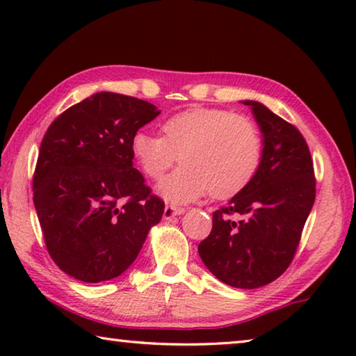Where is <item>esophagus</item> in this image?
<instances>
[{"label":"esophagus","instance_id":"esophagus-1","mask_svg":"<svg viewBox=\"0 0 356 356\" xmlns=\"http://www.w3.org/2000/svg\"><path fill=\"white\" fill-rule=\"evenodd\" d=\"M185 212L184 207H177V206H166L163 210V218L165 220H172L174 216L182 215Z\"/></svg>","mask_w":356,"mask_h":356}]
</instances>
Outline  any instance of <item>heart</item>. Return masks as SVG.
<instances>
[{
    "label": "heart",
    "instance_id": "obj_1",
    "mask_svg": "<svg viewBox=\"0 0 356 356\" xmlns=\"http://www.w3.org/2000/svg\"><path fill=\"white\" fill-rule=\"evenodd\" d=\"M161 136L138 131L130 150L149 179L160 180L177 163L184 166L160 186L176 202L207 195L227 200L238 195L261 166L264 141L254 120L222 108H188L161 124Z\"/></svg>",
    "mask_w": 356,
    "mask_h": 356
}]
</instances>
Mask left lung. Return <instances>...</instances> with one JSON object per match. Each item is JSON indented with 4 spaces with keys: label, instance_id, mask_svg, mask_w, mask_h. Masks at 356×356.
<instances>
[{
    "label": "left lung",
    "instance_id": "1",
    "mask_svg": "<svg viewBox=\"0 0 356 356\" xmlns=\"http://www.w3.org/2000/svg\"><path fill=\"white\" fill-rule=\"evenodd\" d=\"M250 105L264 134L254 179L212 215L197 246L206 267L237 289L268 284L286 272L316 200L314 163L300 130L259 102Z\"/></svg>",
    "mask_w": 356,
    "mask_h": 356
}]
</instances>
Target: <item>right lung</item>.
Instances as JSON below:
<instances>
[{"instance_id":"right-lung-1","label":"right lung","mask_w":356,"mask_h":356,"mask_svg":"<svg viewBox=\"0 0 356 356\" xmlns=\"http://www.w3.org/2000/svg\"><path fill=\"white\" fill-rule=\"evenodd\" d=\"M160 114L146 100L97 92L53 120L40 143L33 201L50 257L102 282L124 273L165 202L134 168L131 138Z\"/></svg>"}]
</instances>
